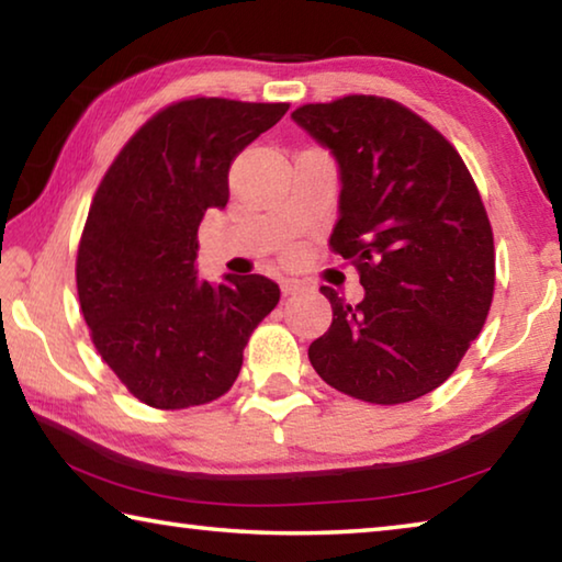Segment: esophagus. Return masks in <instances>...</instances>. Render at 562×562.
I'll use <instances>...</instances> for the list:
<instances>
[{
	"mask_svg": "<svg viewBox=\"0 0 562 562\" xmlns=\"http://www.w3.org/2000/svg\"><path fill=\"white\" fill-rule=\"evenodd\" d=\"M302 290V282L300 280H282V294H294Z\"/></svg>",
	"mask_w": 562,
	"mask_h": 562,
	"instance_id": "obj_1",
	"label": "esophagus"
}]
</instances>
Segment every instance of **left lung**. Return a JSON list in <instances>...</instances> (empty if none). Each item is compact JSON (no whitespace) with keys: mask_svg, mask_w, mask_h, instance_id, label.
<instances>
[{"mask_svg":"<svg viewBox=\"0 0 562 562\" xmlns=\"http://www.w3.org/2000/svg\"><path fill=\"white\" fill-rule=\"evenodd\" d=\"M292 121L335 158L329 243L364 288L357 307L319 288L331 325L310 345L312 367L361 402H414L453 374L488 317L486 207L456 148L402 103L345 97L300 106Z\"/></svg>","mask_w":562,"mask_h":562,"instance_id":"left-lung-1","label":"left lung"}]
</instances>
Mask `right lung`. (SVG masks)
I'll list each match as a JSON object with an SVG mask.
<instances>
[{
	"label": "right lung",
	"mask_w": 562,
	"mask_h": 562,
	"mask_svg": "<svg viewBox=\"0 0 562 562\" xmlns=\"http://www.w3.org/2000/svg\"><path fill=\"white\" fill-rule=\"evenodd\" d=\"M288 103L190 99L156 113L113 160L83 227L76 288L101 359L156 408L223 396L252 329L280 302L262 274L198 278V227L227 170Z\"/></svg>",
	"instance_id": "1"
}]
</instances>
